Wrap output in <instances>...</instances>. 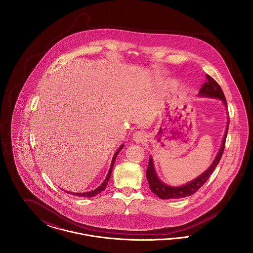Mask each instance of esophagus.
<instances>
[{
	"mask_svg": "<svg viewBox=\"0 0 253 253\" xmlns=\"http://www.w3.org/2000/svg\"><path fill=\"white\" fill-rule=\"evenodd\" d=\"M132 140L136 143H142L146 140V133L143 131H136L132 134Z\"/></svg>",
	"mask_w": 253,
	"mask_h": 253,
	"instance_id": "34e87169",
	"label": "esophagus"
}]
</instances>
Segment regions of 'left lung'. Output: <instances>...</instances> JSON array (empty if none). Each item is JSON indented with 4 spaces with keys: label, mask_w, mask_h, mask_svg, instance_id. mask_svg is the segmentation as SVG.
I'll return each mask as SVG.
<instances>
[{
    "label": "left lung",
    "mask_w": 253,
    "mask_h": 253,
    "mask_svg": "<svg viewBox=\"0 0 253 253\" xmlns=\"http://www.w3.org/2000/svg\"><path fill=\"white\" fill-rule=\"evenodd\" d=\"M206 78H207V82L200 88L199 96L220 98L223 101V103L225 104V106L227 107V100H226V97H225V95H224L220 85L218 84L211 76L206 75ZM229 120L228 121V125H227L226 132H225L224 138H223V141H222V146L219 150V153L217 154L214 161L212 162V164L201 175L196 177L194 180L189 182L188 184H185L184 186L171 187V186H168V185L164 184L162 181L158 178L157 172L155 170V167H154L153 159H152V157H150L148 168H147V171H146V176H147V179L149 182V186H150L151 191L155 194H157V196L161 199L184 198V197H187L189 195H192L193 193H196L209 179V177L213 172L214 169L216 168V166L218 165L221 157H222V155L224 153V149H225V145H226L227 134H228V131H229Z\"/></svg>",
    "instance_id": "obj_1"
}]
</instances>
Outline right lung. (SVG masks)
Here are the masks:
<instances>
[{
  "mask_svg": "<svg viewBox=\"0 0 253 253\" xmlns=\"http://www.w3.org/2000/svg\"><path fill=\"white\" fill-rule=\"evenodd\" d=\"M122 148H123V144L121 145V147H120V149L118 150V152L114 155L113 159H112V163H111V167H110V169H109L108 174H107V176H106L105 180L103 181V183H102L98 188H96V190H94V191L87 192V193H71V192H67V193H70V194H73V195H76V196H82V197H94V196H96V194H98V193L103 192V191L106 189V186H107V184H108V181L109 179H110V176H111L112 170H113V168H114V164H115L116 157H118V154L120 153V151H121Z\"/></svg>",
  "mask_w": 253,
  "mask_h": 253,
  "instance_id": "right-lung-1",
  "label": "right lung"
}]
</instances>
